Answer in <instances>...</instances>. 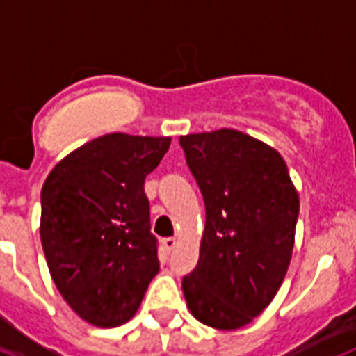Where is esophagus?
Returning a JSON list of instances; mask_svg holds the SVG:
<instances>
[{
	"label": "esophagus",
	"instance_id": "34e87169",
	"mask_svg": "<svg viewBox=\"0 0 356 356\" xmlns=\"http://www.w3.org/2000/svg\"><path fill=\"white\" fill-rule=\"evenodd\" d=\"M161 243H163V248H165L167 251H172L176 243H178V240H176L175 236H169V238H163V240H161Z\"/></svg>",
	"mask_w": 356,
	"mask_h": 356
}]
</instances>
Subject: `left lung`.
Returning a JSON list of instances; mask_svg holds the SVG:
<instances>
[{
	"instance_id": "1",
	"label": "left lung",
	"mask_w": 356,
	"mask_h": 356,
	"mask_svg": "<svg viewBox=\"0 0 356 356\" xmlns=\"http://www.w3.org/2000/svg\"><path fill=\"white\" fill-rule=\"evenodd\" d=\"M205 202L187 307L214 330L252 322L280 289L295 245L300 200L280 152L234 129L180 136Z\"/></svg>"
}]
</instances>
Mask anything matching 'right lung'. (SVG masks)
Listing matches in <instances>:
<instances>
[{
	"mask_svg": "<svg viewBox=\"0 0 356 356\" xmlns=\"http://www.w3.org/2000/svg\"><path fill=\"white\" fill-rule=\"evenodd\" d=\"M171 138L113 132L78 147L41 189L40 236L56 287L79 318L116 327L160 271L145 176Z\"/></svg>",
	"mask_w": 356,
	"mask_h": 356,
	"instance_id": "1",
	"label": "right lung"
}]
</instances>
